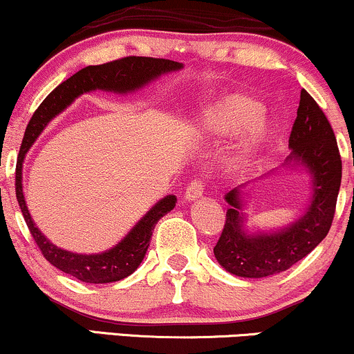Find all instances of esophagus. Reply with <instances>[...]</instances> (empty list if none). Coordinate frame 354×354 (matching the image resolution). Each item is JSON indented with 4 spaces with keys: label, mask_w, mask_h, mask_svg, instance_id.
Listing matches in <instances>:
<instances>
[{
    "label": "esophagus",
    "mask_w": 354,
    "mask_h": 354,
    "mask_svg": "<svg viewBox=\"0 0 354 354\" xmlns=\"http://www.w3.org/2000/svg\"><path fill=\"white\" fill-rule=\"evenodd\" d=\"M202 194H203L202 182L201 180H194V182H190L189 185H187L184 197H185V201L192 202V201H197V198L201 197Z\"/></svg>",
    "instance_id": "1"
}]
</instances>
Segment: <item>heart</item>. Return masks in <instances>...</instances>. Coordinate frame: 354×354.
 Wrapping results in <instances>:
<instances>
[{"instance_id": "b5f03b06", "label": "heart", "mask_w": 354, "mask_h": 354, "mask_svg": "<svg viewBox=\"0 0 354 354\" xmlns=\"http://www.w3.org/2000/svg\"><path fill=\"white\" fill-rule=\"evenodd\" d=\"M263 106L243 94H230L205 107L197 119L198 134L209 139H225L247 129L239 144L236 157L248 160L268 139L270 124L259 119Z\"/></svg>"}]
</instances>
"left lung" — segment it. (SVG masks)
<instances>
[{
	"label": "left lung",
	"mask_w": 354,
	"mask_h": 354,
	"mask_svg": "<svg viewBox=\"0 0 354 354\" xmlns=\"http://www.w3.org/2000/svg\"><path fill=\"white\" fill-rule=\"evenodd\" d=\"M288 145L292 152L285 160L286 167L301 165L311 177L310 205L288 227L248 232L243 215L247 185L230 190L225 195L230 209L214 253L218 263L236 277L265 278L285 272L305 259L330 232L342 185V157L325 112L305 89Z\"/></svg>",
	"instance_id": "1"
}]
</instances>
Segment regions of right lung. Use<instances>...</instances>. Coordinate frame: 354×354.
<instances>
[{"label":"right lung","mask_w":354,"mask_h":354,"mask_svg":"<svg viewBox=\"0 0 354 354\" xmlns=\"http://www.w3.org/2000/svg\"><path fill=\"white\" fill-rule=\"evenodd\" d=\"M178 69H182V62L142 56H129L106 62V64L87 66V68L73 74L69 79H66L64 82H61L53 93H49L48 97L39 104V107L32 114L26 132H24L18 162H16V198H18L19 209L23 212L24 222H26L41 253L49 263L59 268L61 272L68 273V275L81 281H86V283H112V281H119L134 273L140 261L144 260L145 252L151 243L153 227L165 214H169L176 207L177 197L176 195H167L157 202L131 228V232L109 250L93 253V255L62 250L41 234L26 207L23 194V162L28 151L41 132L44 131V127L57 114H61L66 107L71 106L74 99L81 94L95 89L118 94L134 93L162 74Z\"/></svg>","instance_id":"right-lung-1"}]
</instances>
